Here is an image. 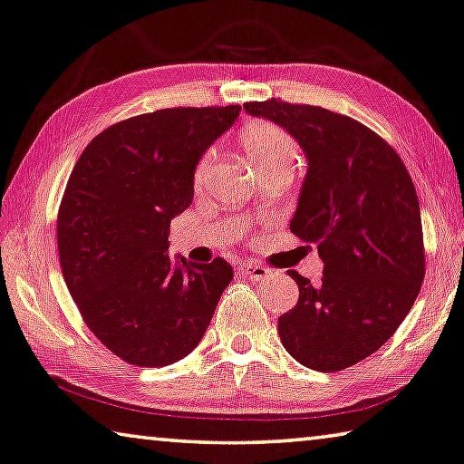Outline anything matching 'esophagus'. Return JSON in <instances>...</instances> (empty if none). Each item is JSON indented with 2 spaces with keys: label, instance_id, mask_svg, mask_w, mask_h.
<instances>
[{
  "label": "esophagus",
  "instance_id": "esophagus-1",
  "mask_svg": "<svg viewBox=\"0 0 464 464\" xmlns=\"http://www.w3.org/2000/svg\"><path fill=\"white\" fill-rule=\"evenodd\" d=\"M238 271L245 277H248L250 282H265V279L271 276V271L267 267H261V265H255V263H242Z\"/></svg>",
  "mask_w": 464,
  "mask_h": 464
}]
</instances>
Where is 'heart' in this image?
Returning a JSON list of instances; mask_svg holds the SVG:
<instances>
[{"label":"heart","instance_id":"obj_1","mask_svg":"<svg viewBox=\"0 0 464 464\" xmlns=\"http://www.w3.org/2000/svg\"><path fill=\"white\" fill-rule=\"evenodd\" d=\"M242 148H245L248 160L253 162L255 170L269 169V166L277 164H294L298 150L290 138V133L284 131L282 127L273 123H253L242 131ZM211 162V156H205L201 164L197 166L195 182L201 185V180L208 172V166Z\"/></svg>","mask_w":464,"mask_h":464}]
</instances>
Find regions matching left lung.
I'll list each match as a JSON object with an SVG mask.
<instances>
[{"instance_id": "8db88e82", "label": "left lung", "mask_w": 464, "mask_h": 464, "mask_svg": "<svg viewBox=\"0 0 464 464\" xmlns=\"http://www.w3.org/2000/svg\"><path fill=\"white\" fill-rule=\"evenodd\" d=\"M298 141L306 156L290 230L316 242L321 284L287 271L298 304L279 316L282 343L318 372L353 366L405 321L423 282L420 201L403 160L381 135L345 115L282 101L246 102Z\"/></svg>"}]
</instances>
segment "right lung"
Segmentation results:
<instances>
[{"label":"right lung","instance_id":"1","mask_svg":"<svg viewBox=\"0 0 464 464\" xmlns=\"http://www.w3.org/2000/svg\"><path fill=\"white\" fill-rule=\"evenodd\" d=\"M240 106L162 109L104 129L61 199L63 279L88 329L121 360L160 368L193 352L232 282L224 259H170V222L193 201L201 156Z\"/></svg>","mask_w":464,"mask_h":464}]
</instances>
